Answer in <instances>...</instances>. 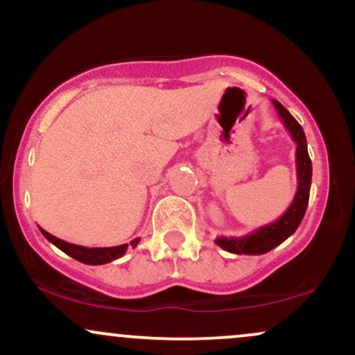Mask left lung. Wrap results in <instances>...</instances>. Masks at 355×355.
Masks as SVG:
<instances>
[{
    "label": "left lung",
    "mask_w": 355,
    "mask_h": 355,
    "mask_svg": "<svg viewBox=\"0 0 355 355\" xmlns=\"http://www.w3.org/2000/svg\"><path fill=\"white\" fill-rule=\"evenodd\" d=\"M277 112H279L280 120L285 128L291 133L292 140L295 141V165H297V191L292 200V205L287 211L275 222L268 225L260 227L252 234L243 235V237H218L215 239V243L222 247L223 250L230 254H245V255H262L270 252L272 248L287 240L294 232L299 229L302 222L305 210L309 205V195H311V183H312V162L307 152V138L302 126L299 121L288 113V110L282 107L277 100H272Z\"/></svg>",
    "instance_id": "1"
}]
</instances>
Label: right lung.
<instances>
[{"label":"right lung","mask_w":355,"mask_h":355,"mask_svg":"<svg viewBox=\"0 0 355 355\" xmlns=\"http://www.w3.org/2000/svg\"><path fill=\"white\" fill-rule=\"evenodd\" d=\"M40 230H42L44 239L50 240L53 245H56L60 250H63L64 254L73 257V259L78 260V262L88 263V266H103V263H108V262H112V260L120 259L121 255H125L126 248H128L130 245L135 248L138 245V242H140V239H133L132 242H130V245L128 243H123V245H116V247L88 248L83 245H75V243L64 242V240H61L58 237H55V235L48 234V232L43 229H40Z\"/></svg>","instance_id":"1"}]
</instances>
